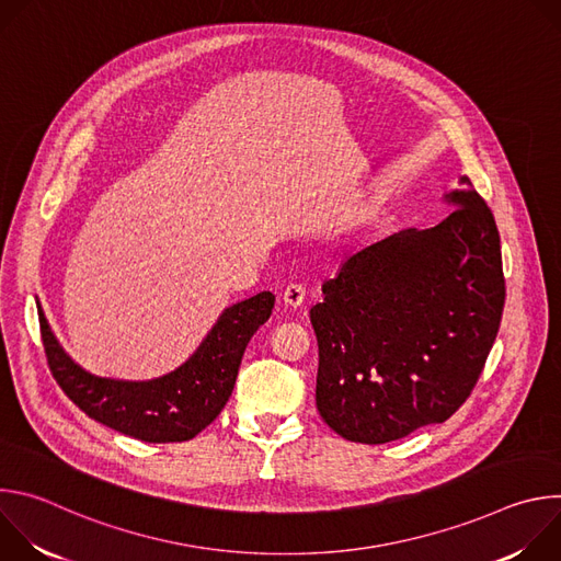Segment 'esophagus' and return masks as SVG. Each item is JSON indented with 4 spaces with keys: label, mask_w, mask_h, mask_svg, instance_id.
<instances>
[{
    "label": "esophagus",
    "mask_w": 561,
    "mask_h": 561,
    "mask_svg": "<svg viewBox=\"0 0 561 561\" xmlns=\"http://www.w3.org/2000/svg\"><path fill=\"white\" fill-rule=\"evenodd\" d=\"M282 299L288 308H299L306 299V286L304 284H288Z\"/></svg>",
    "instance_id": "1"
}]
</instances>
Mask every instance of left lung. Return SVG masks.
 <instances>
[{"mask_svg": "<svg viewBox=\"0 0 561 561\" xmlns=\"http://www.w3.org/2000/svg\"><path fill=\"white\" fill-rule=\"evenodd\" d=\"M431 228L348 257L310 308L317 411L344 439L386 444L446 422L470 394L506 299L495 217L463 175Z\"/></svg>", "mask_w": 561, "mask_h": 561, "instance_id": "8db88e82", "label": "left lung"}]
</instances>
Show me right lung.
Listing matches in <instances>:
<instances>
[{"mask_svg": "<svg viewBox=\"0 0 561 561\" xmlns=\"http://www.w3.org/2000/svg\"><path fill=\"white\" fill-rule=\"evenodd\" d=\"M275 306V295L262 290L221 310L197 351L175 370L126 381L98 377L75 364L37 301L42 340L48 366L59 388L91 420L148 444L186 442L202 433L226 407L239 364L251 337Z\"/></svg>", "mask_w": 561, "mask_h": 561, "instance_id": "1", "label": "right lung"}]
</instances>
